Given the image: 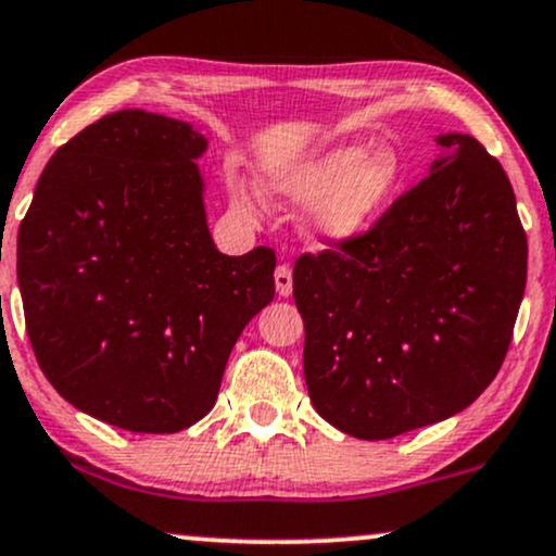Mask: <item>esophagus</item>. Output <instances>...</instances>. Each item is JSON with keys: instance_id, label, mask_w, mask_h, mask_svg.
Instances as JSON below:
<instances>
[{"instance_id": "obj_1", "label": "esophagus", "mask_w": 556, "mask_h": 556, "mask_svg": "<svg viewBox=\"0 0 556 556\" xmlns=\"http://www.w3.org/2000/svg\"><path fill=\"white\" fill-rule=\"evenodd\" d=\"M274 285H277L279 298L292 295V269L290 264H279L277 271H274Z\"/></svg>"}]
</instances>
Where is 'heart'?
<instances>
[{"label":"heart","mask_w":556,"mask_h":556,"mask_svg":"<svg viewBox=\"0 0 556 556\" xmlns=\"http://www.w3.org/2000/svg\"><path fill=\"white\" fill-rule=\"evenodd\" d=\"M404 184V163L393 147L333 144L264 176V191L285 206H313L311 230L320 243H350L370 230ZM232 204L258 217L261 199L245 180H230Z\"/></svg>","instance_id":"obj_1"}]
</instances>
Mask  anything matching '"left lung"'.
I'll return each mask as SVG.
<instances>
[{"mask_svg":"<svg viewBox=\"0 0 556 556\" xmlns=\"http://www.w3.org/2000/svg\"><path fill=\"white\" fill-rule=\"evenodd\" d=\"M370 230L303 253L292 295L303 370L326 422L388 440L473 404L503 367L526 290L528 240L503 165L469 134Z\"/></svg>","mask_w":556,"mask_h":556,"instance_id":"left-lung-1","label":"left lung"}]
</instances>
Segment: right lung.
Segmentation results:
<instances>
[{
    "label": "right lung",
    "mask_w": 556,
    "mask_h": 556,
    "mask_svg": "<svg viewBox=\"0 0 556 556\" xmlns=\"http://www.w3.org/2000/svg\"><path fill=\"white\" fill-rule=\"evenodd\" d=\"M206 139L126 109L59 147L17 232L25 329L43 376L79 412L129 432L210 414L245 324L274 298L277 256L217 251Z\"/></svg>",
    "instance_id": "right-lung-1"
}]
</instances>
